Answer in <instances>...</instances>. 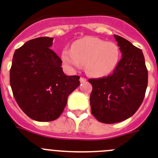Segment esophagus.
Returning <instances> with one entry per match:
<instances>
[{
	"mask_svg": "<svg viewBox=\"0 0 158 158\" xmlns=\"http://www.w3.org/2000/svg\"><path fill=\"white\" fill-rule=\"evenodd\" d=\"M79 80H80V83H83V82H85L86 80H87V79H86L85 78H83V77H80V79H79Z\"/></svg>",
	"mask_w": 158,
	"mask_h": 158,
	"instance_id": "esophagus-1",
	"label": "esophagus"
}]
</instances>
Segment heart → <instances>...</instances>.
<instances>
[{
  "label": "heart",
  "instance_id": "obj_1",
  "mask_svg": "<svg viewBox=\"0 0 158 158\" xmlns=\"http://www.w3.org/2000/svg\"><path fill=\"white\" fill-rule=\"evenodd\" d=\"M61 58L70 69H79L85 64L88 75L101 77L108 75L116 68L120 58V49L114 42L87 36L74 42L71 50L64 49Z\"/></svg>",
  "mask_w": 158,
  "mask_h": 158
}]
</instances>
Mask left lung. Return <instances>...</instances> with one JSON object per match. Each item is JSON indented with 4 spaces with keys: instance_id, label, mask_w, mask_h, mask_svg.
I'll return each instance as SVG.
<instances>
[{
    "instance_id": "1",
    "label": "left lung",
    "mask_w": 158,
    "mask_h": 158,
    "mask_svg": "<svg viewBox=\"0 0 158 158\" xmlns=\"http://www.w3.org/2000/svg\"><path fill=\"white\" fill-rule=\"evenodd\" d=\"M122 58L108 76L88 79L92 114L101 123H116L132 116L141 106L148 86L142 50L114 35Z\"/></svg>"
}]
</instances>
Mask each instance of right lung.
I'll return each instance as SVG.
<instances>
[{"label": "right lung", "instance_id": "right-lung-1", "mask_svg": "<svg viewBox=\"0 0 158 158\" xmlns=\"http://www.w3.org/2000/svg\"><path fill=\"white\" fill-rule=\"evenodd\" d=\"M53 38L39 37L15 50L10 68L13 94L21 110L33 120L59 118L69 95L79 86V76L64 74L60 57L49 48Z\"/></svg>", "mask_w": 158, "mask_h": 158}]
</instances>
